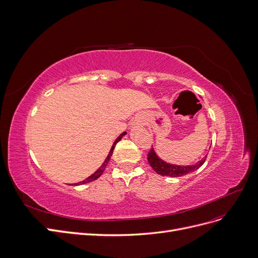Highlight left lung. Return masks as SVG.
<instances>
[{"label": "left lung", "instance_id": "1", "mask_svg": "<svg viewBox=\"0 0 258 258\" xmlns=\"http://www.w3.org/2000/svg\"><path fill=\"white\" fill-rule=\"evenodd\" d=\"M205 159H206V156L202 160L198 161L196 165H191V166H176V165L167 164L164 160L158 158L153 149H151L148 153V161L155 172L158 173L159 175H166L171 177H178V176H183L188 173L194 172V171L198 170L205 163Z\"/></svg>", "mask_w": 258, "mask_h": 258}]
</instances>
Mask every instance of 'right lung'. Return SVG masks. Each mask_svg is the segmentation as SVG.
Segmentation results:
<instances>
[{"label":"right lung","instance_id":"right-lung-1","mask_svg":"<svg viewBox=\"0 0 258 258\" xmlns=\"http://www.w3.org/2000/svg\"><path fill=\"white\" fill-rule=\"evenodd\" d=\"M123 135H125V132L124 133H122V134L116 139V141H114V144L112 145V148H111V150H110V152H109V154H108V156H107V158L105 159V161H104V164L101 166V168H99L97 171H95V172L92 174V175H90L89 177H87L86 178L85 180H83V182H81V183H78V184H75V185H82V184H86V183H89V182H92V180H94V179H97V178H99L101 175H102V173L104 172V170H105V168H106V166H107V164H108V161H109V159H110V156L112 155V152H113V149H114V146L117 145V142L118 141H120L121 140V138L123 137Z\"/></svg>","mask_w":258,"mask_h":258}]
</instances>
